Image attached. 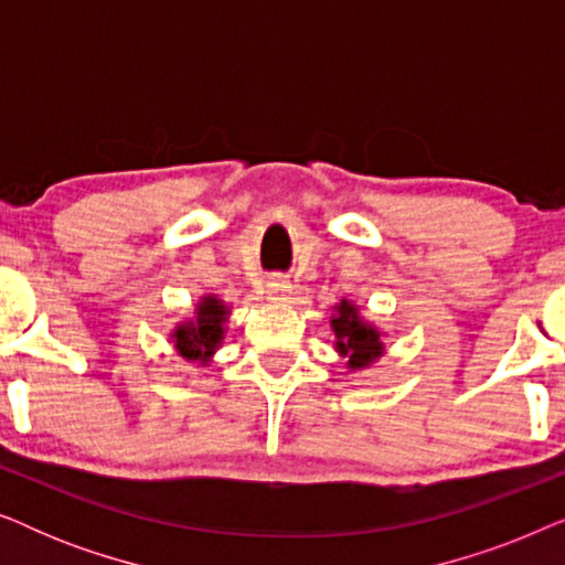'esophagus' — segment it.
I'll list each match as a JSON object with an SVG mask.
<instances>
[{"mask_svg": "<svg viewBox=\"0 0 565 565\" xmlns=\"http://www.w3.org/2000/svg\"><path fill=\"white\" fill-rule=\"evenodd\" d=\"M267 296L273 298V300H285L290 296V285H288V280H285V277H280V275H275V277H269V282H267Z\"/></svg>", "mask_w": 565, "mask_h": 565, "instance_id": "1", "label": "esophagus"}]
</instances>
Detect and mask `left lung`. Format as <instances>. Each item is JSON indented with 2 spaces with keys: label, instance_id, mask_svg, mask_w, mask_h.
<instances>
[{
  "label": "left lung",
  "instance_id": "1",
  "mask_svg": "<svg viewBox=\"0 0 565 565\" xmlns=\"http://www.w3.org/2000/svg\"><path fill=\"white\" fill-rule=\"evenodd\" d=\"M329 323L337 337L334 350L339 352V358L347 360V367L352 373L370 367L385 354L383 331L362 319L360 306H354L352 300L342 298V303L334 306V316H331Z\"/></svg>",
  "mask_w": 565,
  "mask_h": 565
}]
</instances>
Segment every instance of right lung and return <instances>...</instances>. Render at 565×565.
I'll return each instance as SVG.
<instances>
[{
	"instance_id": "right-lung-1",
	"label": "right lung",
	"mask_w": 565,
	"mask_h": 565,
	"mask_svg": "<svg viewBox=\"0 0 565 565\" xmlns=\"http://www.w3.org/2000/svg\"><path fill=\"white\" fill-rule=\"evenodd\" d=\"M228 316L231 308L218 296L205 292L195 303V313L172 329L169 342H172L174 352L182 360L207 365L213 360L215 350L223 344V337H226Z\"/></svg>"
}]
</instances>
